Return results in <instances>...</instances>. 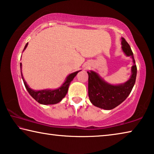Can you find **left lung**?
I'll return each instance as SVG.
<instances>
[{"mask_svg":"<svg viewBox=\"0 0 154 154\" xmlns=\"http://www.w3.org/2000/svg\"><path fill=\"white\" fill-rule=\"evenodd\" d=\"M122 49L127 57L133 60L130 79L122 84L111 85L106 82L95 72H87L89 75L88 94L91 102L95 106L104 110H111L117 107L128 97L132 91L137 78V68L130 45L122 37Z\"/></svg>","mask_w":154,"mask_h":154,"instance_id":"8db88e82","label":"left lung"}]
</instances>
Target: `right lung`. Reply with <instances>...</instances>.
Masks as SVG:
<instances>
[{"label":"right lung","mask_w":154,"mask_h":154,"mask_svg":"<svg viewBox=\"0 0 154 154\" xmlns=\"http://www.w3.org/2000/svg\"><path fill=\"white\" fill-rule=\"evenodd\" d=\"M28 46V43L25 46L23 51ZM20 70H21L22 79L23 80L24 86L26 87L28 92L29 94L34 98V99L39 102V104L44 105H49V104H55L59 103L62 100L63 97L66 95L68 88L71 83L72 80L74 79V77L76 74L81 70L72 73L69 75H68L65 82L63 83V85L60 87L56 89H44V90H33L29 87V85L24 79L23 75L22 74V63H20Z\"/></svg>","instance_id":"right-lung-1"}]
</instances>
